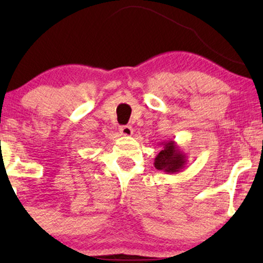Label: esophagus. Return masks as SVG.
Masks as SVG:
<instances>
[{
  "label": "esophagus",
  "instance_id": "obj_1",
  "mask_svg": "<svg viewBox=\"0 0 263 263\" xmlns=\"http://www.w3.org/2000/svg\"><path fill=\"white\" fill-rule=\"evenodd\" d=\"M120 133L123 136H130L133 134V128L130 125H123V127L120 128Z\"/></svg>",
  "mask_w": 263,
  "mask_h": 263
}]
</instances>
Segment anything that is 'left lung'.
Returning a JSON list of instances; mask_svg holds the SVG:
<instances>
[{
    "mask_svg": "<svg viewBox=\"0 0 263 263\" xmlns=\"http://www.w3.org/2000/svg\"><path fill=\"white\" fill-rule=\"evenodd\" d=\"M159 146V153L154 158V167L170 175L181 172L188 163L186 154L182 152L177 143L172 140L161 141Z\"/></svg>",
    "mask_w": 263,
    "mask_h": 263,
    "instance_id": "left-lung-1",
    "label": "left lung"
}]
</instances>
